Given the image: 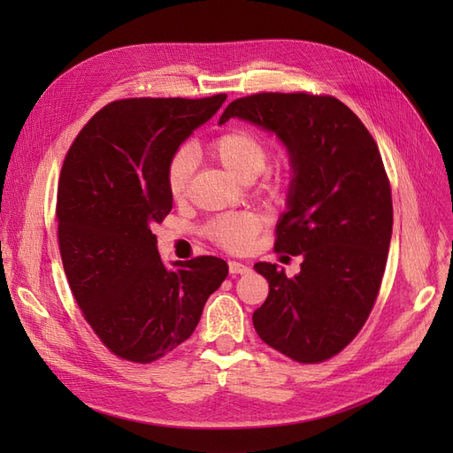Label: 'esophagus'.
<instances>
[{
	"instance_id": "obj_1",
	"label": "esophagus",
	"mask_w": 453,
	"mask_h": 453,
	"mask_svg": "<svg viewBox=\"0 0 453 453\" xmlns=\"http://www.w3.org/2000/svg\"><path fill=\"white\" fill-rule=\"evenodd\" d=\"M228 270H230L232 276H236V273H248L251 268L248 265H243V263H236V260H230Z\"/></svg>"
}]
</instances>
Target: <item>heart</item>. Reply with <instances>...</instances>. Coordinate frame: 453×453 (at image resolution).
Masks as SVG:
<instances>
[{
	"label": "heart",
	"mask_w": 453,
	"mask_h": 453,
	"mask_svg": "<svg viewBox=\"0 0 453 453\" xmlns=\"http://www.w3.org/2000/svg\"><path fill=\"white\" fill-rule=\"evenodd\" d=\"M210 155L238 181H253L263 173L268 162L266 143L248 130H228L210 145ZM195 172V155L190 149H180L168 162L166 187L175 202L185 200ZM280 181H268L266 190H278ZM260 217L251 211L230 213L215 219L210 225V238L228 251H245L260 230Z\"/></svg>",
	"instance_id": "b5f03b06"
}]
</instances>
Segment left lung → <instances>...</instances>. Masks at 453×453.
<instances>
[{
	"label": "left lung",
	"instance_id": "obj_1",
	"mask_svg": "<svg viewBox=\"0 0 453 453\" xmlns=\"http://www.w3.org/2000/svg\"><path fill=\"white\" fill-rule=\"evenodd\" d=\"M240 119L287 149L291 183L276 250L303 255L295 278L257 263L270 293L253 313L263 342L298 363H319L363 328L380 291L393 230L391 188L359 117L331 96L265 92L232 102Z\"/></svg>",
	"mask_w": 453,
	"mask_h": 453
}]
</instances>
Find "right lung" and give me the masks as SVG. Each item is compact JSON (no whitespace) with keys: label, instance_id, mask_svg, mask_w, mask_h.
Masks as SVG:
<instances>
[{"label":"right lung","instance_id":"right-lung-1","mask_svg":"<svg viewBox=\"0 0 453 453\" xmlns=\"http://www.w3.org/2000/svg\"><path fill=\"white\" fill-rule=\"evenodd\" d=\"M225 100L113 102L65 155L57 202L64 272L94 333L122 359L150 363L183 344L228 273L217 257L168 268L150 230L172 211L170 158Z\"/></svg>","mask_w":453,"mask_h":453}]
</instances>
